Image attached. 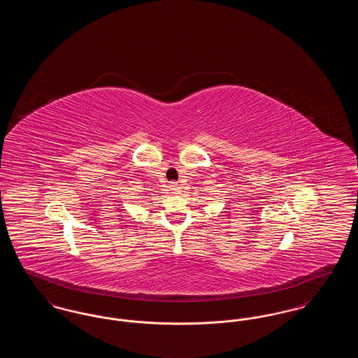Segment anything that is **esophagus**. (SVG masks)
I'll use <instances>...</instances> for the list:
<instances>
[{"mask_svg": "<svg viewBox=\"0 0 358 358\" xmlns=\"http://www.w3.org/2000/svg\"><path fill=\"white\" fill-rule=\"evenodd\" d=\"M171 187L173 190H177V185H176V182H171Z\"/></svg>", "mask_w": 358, "mask_h": 358, "instance_id": "1", "label": "esophagus"}]
</instances>
